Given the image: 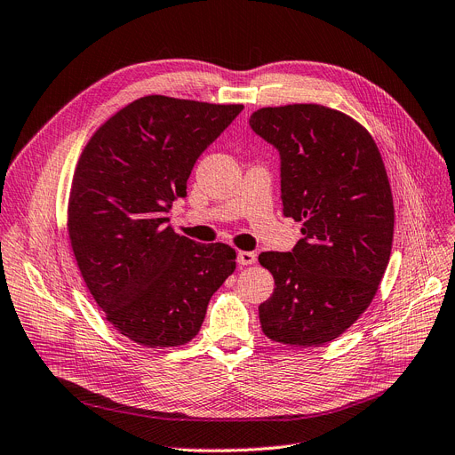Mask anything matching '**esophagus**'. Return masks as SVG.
Returning a JSON list of instances; mask_svg holds the SVG:
<instances>
[{
	"mask_svg": "<svg viewBox=\"0 0 455 455\" xmlns=\"http://www.w3.org/2000/svg\"><path fill=\"white\" fill-rule=\"evenodd\" d=\"M238 262H240L242 266H251V264H254V262H256V252H252V251H240V252H238Z\"/></svg>",
	"mask_w": 455,
	"mask_h": 455,
	"instance_id": "obj_1",
	"label": "esophagus"
}]
</instances>
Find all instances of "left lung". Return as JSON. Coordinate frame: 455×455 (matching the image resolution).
<instances>
[{
    "label": "left lung",
    "instance_id": "left-lung-1",
    "mask_svg": "<svg viewBox=\"0 0 455 455\" xmlns=\"http://www.w3.org/2000/svg\"><path fill=\"white\" fill-rule=\"evenodd\" d=\"M249 126L279 150L283 213L303 223L290 252L259 256L275 279L260 325L275 342L322 346L359 320L385 275L394 234L385 164L357 121L325 106L262 108Z\"/></svg>",
    "mask_w": 455,
    "mask_h": 455
}]
</instances>
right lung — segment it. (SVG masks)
Listing matches in <instances>:
<instances>
[{
    "mask_svg": "<svg viewBox=\"0 0 455 455\" xmlns=\"http://www.w3.org/2000/svg\"><path fill=\"white\" fill-rule=\"evenodd\" d=\"M242 109L143 96L98 128L80 156L68 201L72 251L106 320L137 344L189 342L235 269L232 247L179 235L165 215Z\"/></svg>",
    "mask_w": 455,
    "mask_h": 455,
    "instance_id": "1",
    "label": "right lung"
}]
</instances>
